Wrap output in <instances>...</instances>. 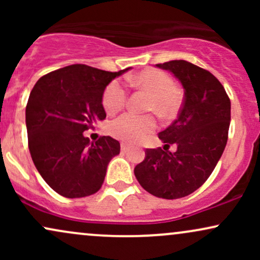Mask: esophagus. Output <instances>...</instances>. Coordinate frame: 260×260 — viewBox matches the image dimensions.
<instances>
[{"instance_id": "obj_1", "label": "esophagus", "mask_w": 260, "mask_h": 260, "mask_svg": "<svg viewBox=\"0 0 260 260\" xmlns=\"http://www.w3.org/2000/svg\"><path fill=\"white\" fill-rule=\"evenodd\" d=\"M121 150L123 151V153H127V151L129 150V147H128L127 144H124V143H122V144H121Z\"/></svg>"}]
</instances>
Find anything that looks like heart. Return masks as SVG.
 Segmentation results:
<instances>
[{"mask_svg":"<svg viewBox=\"0 0 260 260\" xmlns=\"http://www.w3.org/2000/svg\"><path fill=\"white\" fill-rule=\"evenodd\" d=\"M131 84L144 89L150 94L148 110L155 111L162 117H170L177 112L182 103L181 92L175 88V82L168 73L159 70H147L128 78ZM127 101V90L118 80L107 85L103 96V105L107 113H116L123 109ZM156 127L150 115L137 116L124 113L112 121L110 133L124 143H137L144 139Z\"/></svg>","mask_w":260,"mask_h":260,"instance_id":"1","label":"heart"}]
</instances>
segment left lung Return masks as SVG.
<instances>
[{
	"label": "left lung",
	"mask_w": 260,
	"mask_h": 260,
	"mask_svg": "<svg viewBox=\"0 0 260 260\" xmlns=\"http://www.w3.org/2000/svg\"><path fill=\"white\" fill-rule=\"evenodd\" d=\"M174 74L183 86L177 118L159 133L164 150L147 149L134 175L147 192L164 199L183 198L208 180L228 143L231 103L221 83L209 71L174 59L156 64ZM174 144L175 153L166 147Z\"/></svg>",
	"instance_id": "obj_1"
}]
</instances>
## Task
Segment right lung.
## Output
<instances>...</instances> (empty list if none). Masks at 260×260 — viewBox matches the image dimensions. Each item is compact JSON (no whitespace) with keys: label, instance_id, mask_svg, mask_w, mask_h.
Returning a JSON list of instances; mask_svg holds the SVG:
<instances>
[{"label":"right lung","instance_id":"add662e5","mask_svg":"<svg viewBox=\"0 0 260 260\" xmlns=\"http://www.w3.org/2000/svg\"><path fill=\"white\" fill-rule=\"evenodd\" d=\"M128 70L67 66L41 77L30 91L25 109L29 151L39 174L58 194L82 198L103 186L120 143L106 136L90 142L83 133L106 117L104 91Z\"/></svg>","mask_w":260,"mask_h":260}]
</instances>
